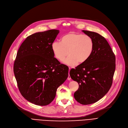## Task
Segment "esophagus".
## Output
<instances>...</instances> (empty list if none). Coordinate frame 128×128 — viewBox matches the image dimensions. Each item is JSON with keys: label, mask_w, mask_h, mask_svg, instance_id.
<instances>
[{"label": "esophagus", "mask_w": 128, "mask_h": 128, "mask_svg": "<svg viewBox=\"0 0 128 128\" xmlns=\"http://www.w3.org/2000/svg\"><path fill=\"white\" fill-rule=\"evenodd\" d=\"M70 68H69V72H70ZM68 80H71V77H70V74H69V75H68Z\"/></svg>", "instance_id": "34e87169"}]
</instances>
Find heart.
I'll use <instances>...</instances> for the list:
<instances>
[{"label": "heart", "instance_id": "1", "mask_svg": "<svg viewBox=\"0 0 128 128\" xmlns=\"http://www.w3.org/2000/svg\"><path fill=\"white\" fill-rule=\"evenodd\" d=\"M51 48L54 56L60 61L69 66H74L86 62L94 49V42L91 37L82 34L70 32L64 35L60 42H54Z\"/></svg>", "mask_w": 128, "mask_h": 128}]
</instances>
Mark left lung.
I'll list each match as a JSON object with an SVG mask.
<instances>
[{"instance_id":"left-lung-1","label":"left lung","mask_w":128,"mask_h":128,"mask_svg":"<svg viewBox=\"0 0 128 128\" xmlns=\"http://www.w3.org/2000/svg\"><path fill=\"white\" fill-rule=\"evenodd\" d=\"M92 38L94 49L84 63L70 70L71 78L79 84L74 93L77 101L82 105L96 103L108 92L115 71L116 58L105 38L95 32L82 30Z\"/></svg>"}]
</instances>
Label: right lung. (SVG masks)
<instances>
[{
	"label": "right lung",
	"instance_id": "add662e5",
	"mask_svg": "<svg viewBox=\"0 0 128 128\" xmlns=\"http://www.w3.org/2000/svg\"><path fill=\"white\" fill-rule=\"evenodd\" d=\"M59 30H50L28 36L18 50L13 72L19 91L32 103L45 106L55 98L68 78V68L54 57L51 44Z\"/></svg>",
	"mask_w": 128,
	"mask_h": 128
}]
</instances>
